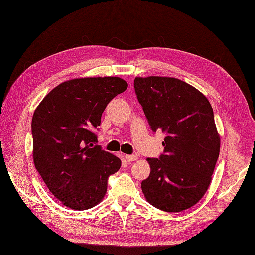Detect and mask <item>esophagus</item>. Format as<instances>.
<instances>
[{
  "label": "esophagus",
  "mask_w": 255,
  "mask_h": 255,
  "mask_svg": "<svg viewBox=\"0 0 255 255\" xmlns=\"http://www.w3.org/2000/svg\"><path fill=\"white\" fill-rule=\"evenodd\" d=\"M125 158L128 162H131V161H134V160L138 159V157H136L135 155H126Z\"/></svg>",
  "instance_id": "obj_1"
}]
</instances>
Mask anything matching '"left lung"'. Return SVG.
Here are the masks:
<instances>
[{
    "instance_id": "obj_1",
    "label": "left lung",
    "mask_w": 255,
    "mask_h": 255,
    "mask_svg": "<svg viewBox=\"0 0 255 255\" xmlns=\"http://www.w3.org/2000/svg\"><path fill=\"white\" fill-rule=\"evenodd\" d=\"M134 90L154 132L166 134L164 154L147 158L151 173L141 183L145 199L167 212H180L202 198L220 154V135L210 102L174 77H135Z\"/></svg>"
}]
</instances>
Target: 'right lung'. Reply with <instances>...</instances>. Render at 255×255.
Returning a JSON list of instances; mask_svg holds the SVG:
<instances>
[{
  "label": "right lung",
  "mask_w": 255,
  "mask_h": 255,
  "mask_svg": "<svg viewBox=\"0 0 255 255\" xmlns=\"http://www.w3.org/2000/svg\"><path fill=\"white\" fill-rule=\"evenodd\" d=\"M128 84L120 77H85L61 83L46 95L32 117L33 161L50 193L73 210L103 199L108 179L122 161L97 145L108 103Z\"/></svg>",
  "instance_id": "obj_1"
}]
</instances>
